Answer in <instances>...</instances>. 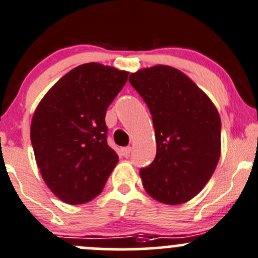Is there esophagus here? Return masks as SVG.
Returning a JSON list of instances; mask_svg holds the SVG:
<instances>
[{"label": "esophagus", "instance_id": "34e87169", "mask_svg": "<svg viewBox=\"0 0 258 258\" xmlns=\"http://www.w3.org/2000/svg\"><path fill=\"white\" fill-rule=\"evenodd\" d=\"M120 153L123 157H129V154L132 153V147H125V148H121Z\"/></svg>", "mask_w": 258, "mask_h": 258}]
</instances>
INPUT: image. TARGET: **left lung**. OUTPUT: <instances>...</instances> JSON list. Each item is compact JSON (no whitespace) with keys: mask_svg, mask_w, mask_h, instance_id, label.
I'll list each match as a JSON object with an SVG mask.
<instances>
[{"mask_svg":"<svg viewBox=\"0 0 258 258\" xmlns=\"http://www.w3.org/2000/svg\"><path fill=\"white\" fill-rule=\"evenodd\" d=\"M129 83L152 114L157 154L140 169L150 197L165 205L192 200L207 184L221 155V118L211 99L182 71L157 65Z\"/></svg>","mask_w":258,"mask_h":258,"instance_id":"1","label":"left lung"}]
</instances>
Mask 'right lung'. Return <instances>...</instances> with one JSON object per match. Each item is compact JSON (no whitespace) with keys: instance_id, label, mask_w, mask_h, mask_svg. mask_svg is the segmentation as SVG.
Instances as JSON below:
<instances>
[{"instance_id":"right-lung-1","label":"right lung","mask_w":258,"mask_h":258,"mask_svg":"<svg viewBox=\"0 0 258 258\" xmlns=\"http://www.w3.org/2000/svg\"><path fill=\"white\" fill-rule=\"evenodd\" d=\"M129 73L89 62L60 79L35 110L31 143L51 192L69 205L100 195L119 158L106 142L105 114Z\"/></svg>"}]
</instances>
